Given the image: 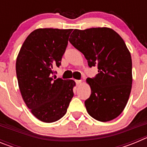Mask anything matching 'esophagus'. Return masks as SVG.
<instances>
[{"mask_svg": "<svg viewBox=\"0 0 147 147\" xmlns=\"http://www.w3.org/2000/svg\"><path fill=\"white\" fill-rule=\"evenodd\" d=\"M82 82V80H76V85H81Z\"/></svg>", "mask_w": 147, "mask_h": 147, "instance_id": "1", "label": "esophagus"}]
</instances>
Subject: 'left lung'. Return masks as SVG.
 I'll return each instance as SVG.
<instances>
[{"instance_id": "1", "label": "left lung", "mask_w": 147, "mask_h": 147, "mask_svg": "<svg viewBox=\"0 0 147 147\" xmlns=\"http://www.w3.org/2000/svg\"><path fill=\"white\" fill-rule=\"evenodd\" d=\"M69 42L82 53L89 67H98L88 78L91 94L85 102L91 117L99 121L117 118L125 108L132 89V59L120 35L112 28L74 29Z\"/></svg>"}]
</instances>
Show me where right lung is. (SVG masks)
<instances>
[{"label":"right lung","instance_id":"1","mask_svg":"<svg viewBox=\"0 0 147 147\" xmlns=\"http://www.w3.org/2000/svg\"><path fill=\"white\" fill-rule=\"evenodd\" d=\"M73 29L37 28L28 35L16 60V74L23 99L41 121L63 117L74 96L72 80L53 79L59 67Z\"/></svg>","mask_w":147,"mask_h":147}]
</instances>
